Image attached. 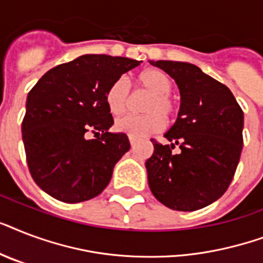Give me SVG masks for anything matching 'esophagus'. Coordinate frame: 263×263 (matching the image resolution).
I'll return each mask as SVG.
<instances>
[{"mask_svg":"<svg viewBox=\"0 0 263 263\" xmlns=\"http://www.w3.org/2000/svg\"><path fill=\"white\" fill-rule=\"evenodd\" d=\"M129 143H131V146L134 147V146L138 143V139H136V138H132V136H129Z\"/></svg>","mask_w":263,"mask_h":263,"instance_id":"esophagus-1","label":"esophagus"}]
</instances>
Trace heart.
<instances>
[{
	"mask_svg": "<svg viewBox=\"0 0 263 263\" xmlns=\"http://www.w3.org/2000/svg\"><path fill=\"white\" fill-rule=\"evenodd\" d=\"M136 83L142 90L147 91L150 97L143 105L142 116H124L116 120L115 127L119 132L127 134L132 138H143L150 134L160 132L165 127V119H171L175 115V101L171 98L173 90L172 78L158 68H150L140 72L136 78ZM107 109L111 115L119 116L125 113L131 101V87L125 78H117L107 87L105 94Z\"/></svg>",
	"mask_w": 263,
	"mask_h": 263,
	"instance_id": "b5f03b06",
	"label": "heart"
}]
</instances>
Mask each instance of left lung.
Instances as JSON below:
<instances>
[{
  "mask_svg": "<svg viewBox=\"0 0 263 263\" xmlns=\"http://www.w3.org/2000/svg\"><path fill=\"white\" fill-rule=\"evenodd\" d=\"M150 63L175 79L181 103L176 123L164 135L171 144L152 139L148 187L166 208L195 212L221 198L232 181L243 148V110L225 84L196 65Z\"/></svg>",
  "mask_w": 263,
  "mask_h": 263,
  "instance_id": "1",
  "label": "left lung"
}]
</instances>
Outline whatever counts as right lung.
<instances>
[{"label": "right lung", "instance_id": "obj_1", "mask_svg": "<svg viewBox=\"0 0 263 263\" xmlns=\"http://www.w3.org/2000/svg\"><path fill=\"white\" fill-rule=\"evenodd\" d=\"M142 61L84 54L51 68L27 97L22 135L27 165L39 188L65 203L99 195L117 161L129 150L125 134H111L105 94L111 82ZM88 132L98 136L87 140Z\"/></svg>", "mask_w": 263, "mask_h": 263}]
</instances>
